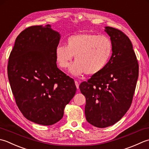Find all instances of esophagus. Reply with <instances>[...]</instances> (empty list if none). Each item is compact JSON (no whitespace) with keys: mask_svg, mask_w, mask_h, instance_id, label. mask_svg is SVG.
<instances>
[{"mask_svg":"<svg viewBox=\"0 0 149 149\" xmlns=\"http://www.w3.org/2000/svg\"><path fill=\"white\" fill-rule=\"evenodd\" d=\"M74 83H75V85H76V87H77V89H79V83L77 81H75Z\"/></svg>","mask_w":149,"mask_h":149,"instance_id":"1","label":"esophagus"}]
</instances>
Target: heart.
Instances as JSON below:
<instances>
[{
  "mask_svg": "<svg viewBox=\"0 0 149 149\" xmlns=\"http://www.w3.org/2000/svg\"><path fill=\"white\" fill-rule=\"evenodd\" d=\"M113 46L108 36L83 33L67 38L65 45H58L55 58L59 67L65 69L74 56L69 71L75 76L95 75L104 69L113 54Z\"/></svg>",
  "mask_w": 149,
  "mask_h": 149,
  "instance_id": "obj_1",
  "label": "heart"
}]
</instances>
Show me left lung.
I'll use <instances>...</instances> for the list:
<instances>
[{
	"instance_id": "obj_1",
	"label": "left lung",
	"mask_w": 149,
	"mask_h": 149,
	"mask_svg": "<svg viewBox=\"0 0 149 149\" xmlns=\"http://www.w3.org/2000/svg\"><path fill=\"white\" fill-rule=\"evenodd\" d=\"M113 51L105 68L79 86L86 97L85 114L90 124L105 128L118 122L132 104L139 74L132 44L125 33L105 27Z\"/></svg>"
}]
</instances>
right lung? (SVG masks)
I'll return each mask as SVG.
<instances>
[{
	"label": "right lung",
	"mask_w": 149,
	"mask_h": 149,
	"mask_svg": "<svg viewBox=\"0 0 149 149\" xmlns=\"http://www.w3.org/2000/svg\"><path fill=\"white\" fill-rule=\"evenodd\" d=\"M60 35L51 26H33L15 40L9 57L8 75L15 102L24 116L51 125L77 91L74 81L57 68L55 49Z\"/></svg>",
	"instance_id": "1"
}]
</instances>
